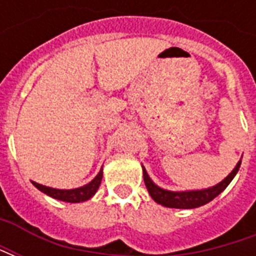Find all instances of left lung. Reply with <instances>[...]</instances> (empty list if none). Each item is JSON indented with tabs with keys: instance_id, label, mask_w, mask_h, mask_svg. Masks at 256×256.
Listing matches in <instances>:
<instances>
[{
	"instance_id": "obj_1",
	"label": "left lung",
	"mask_w": 256,
	"mask_h": 256,
	"mask_svg": "<svg viewBox=\"0 0 256 256\" xmlns=\"http://www.w3.org/2000/svg\"><path fill=\"white\" fill-rule=\"evenodd\" d=\"M240 164H242V160L237 163L236 167L232 170L230 174L225 180H222L215 186L200 189V190H185V192H172V190H167V189L158 186L150 178L144 166H142V172H144L145 186L148 189L150 198H154L156 203L162 204L164 207H170V208H196V207L207 204L212 198H216L220 192H224L237 174Z\"/></svg>"
}]
</instances>
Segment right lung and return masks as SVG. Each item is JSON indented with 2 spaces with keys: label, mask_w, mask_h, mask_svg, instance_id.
<instances>
[{
  "label": "right lung",
  "mask_w": 256,
  "mask_h": 256,
  "mask_svg": "<svg viewBox=\"0 0 256 256\" xmlns=\"http://www.w3.org/2000/svg\"><path fill=\"white\" fill-rule=\"evenodd\" d=\"M101 180H102V168L100 172L94 177V180H92L89 184H86L80 188L75 189H56L50 188V186H45L41 184H36L32 181L34 186L38 188L41 192H44L48 196H50L53 198H58L62 202H67V203H80V202H86L90 198L94 196V193L97 192V189L100 186Z\"/></svg>",
  "instance_id": "right-lung-1"
}]
</instances>
